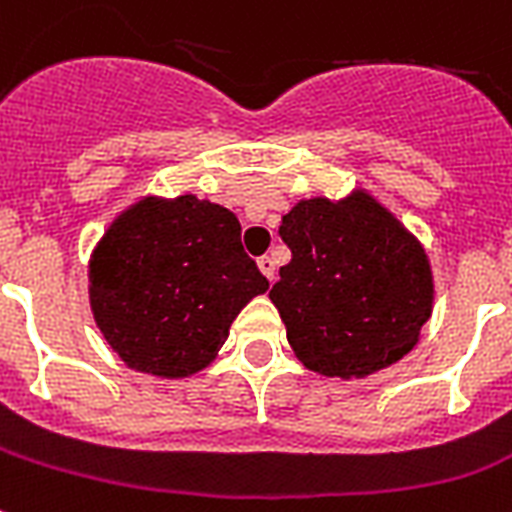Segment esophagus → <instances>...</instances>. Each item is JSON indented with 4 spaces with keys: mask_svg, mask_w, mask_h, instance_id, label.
Here are the masks:
<instances>
[{
    "mask_svg": "<svg viewBox=\"0 0 512 512\" xmlns=\"http://www.w3.org/2000/svg\"><path fill=\"white\" fill-rule=\"evenodd\" d=\"M257 268L263 270V276L268 278L270 284H273V278H276V263H273V257H270V255L257 257Z\"/></svg>",
    "mask_w": 512,
    "mask_h": 512,
    "instance_id": "obj_1",
    "label": "esophagus"
}]
</instances>
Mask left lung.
Returning a JSON list of instances; mask_svg holds the SVG:
<instances>
[{
  "mask_svg": "<svg viewBox=\"0 0 512 512\" xmlns=\"http://www.w3.org/2000/svg\"><path fill=\"white\" fill-rule=\"evenodd\" d=\"M278 234L292 260L270 302L305 368L365 378L418 344L434 310L429 255L368 191L299 199Z\"/></svg>",
  "mask_w": 512,
  "mask_h": 512,
  "instance_id": "8db88e82",
  "label": "left lung"
}]
</instances>
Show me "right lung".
Listing matches in <instances>:
<instances>
[{
    "instance_id": "obj_1",
    "label": "right lung",
    "mask_w": 512,
    "mask_h": 512,
    "mask_svg": "<svg viewBox=\"0 0 512 512\" xmlns=\"http://www.w3.org/2000/svg\"><path fill=\"white\" fill-rule=\"evenodd\" d=\"M268 278L231 210L194 194L141 197L89 260V302L112 352L134 371L186 378L213 363Z\"/></svg>"
}]
</instances>
